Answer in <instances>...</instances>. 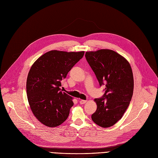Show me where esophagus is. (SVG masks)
<instances>
[{
    "instance_id": "1",
    "label": "esophagus",
    "mask_w": 158,
    "mask_h": 158,
    "mask_svg": "<svg viewBox=\"0 0 158 158\" xmlns=\"http://www.w3.org/2000/svg\"><path fill=\"white\" fill-rule=\"evenodd\" d=\"M80 105H83V104H85V103H86L87 101L86 100H80Z\"/></svg>"
}]
</instances>
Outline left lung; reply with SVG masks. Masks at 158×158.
I'll list each match as a JSON object with an SVG mask.
<instances>
[{
    "mask_svg": "<svg viewBox=\"0 0 158 158\" xmlns=\"http://www.w3.org/2000/svg\"><path fill=\"white\" fill-rule=\"evenodd\" d=\"M85 56L100 86L105 84V94L95 99L97 108L91 119L99 126L111 127L122 118L131 100L134 80L131 65L108 49L86 52Z\"/></svg>",
    "mask_w": 158,
    "mask_h": 158,
    "instance_id": "left-lung-1",
    "label": "left lung"
}]
</instances>
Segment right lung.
Here are the masks:
<instances>
[{
  "mask_svg": "<svg viewBox=\"0 0 158 158\" xmlns=\"http://www.w3.org/2000/svg\"><path fill=\"white\" fill-rule=\"evenodd\" d=\"M84 54V51L52 50L31 67L26 84L27 99L35 116L44 126L56 127L67 119L74 102L72 97L61 91V81Z\"/></svg>",
  "mask_w": 158,
  "mask_h": 158,
  "instance_id": "right-lung-1",
  "label": "right lung"
}]
</instances>
